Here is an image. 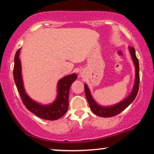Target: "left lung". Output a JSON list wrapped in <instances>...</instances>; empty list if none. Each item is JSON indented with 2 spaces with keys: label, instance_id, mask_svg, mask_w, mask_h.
<instances>
[{
  "label": "left lung",
  "instance_id": "1",
  "mask_svg": "<svg viewBox=\"0 0 154 154\" xmlns=\"http://www.w3.org/2000/svg\"><path fill=\"white\" fill-rule=\"evenodd\" d=\"M130 51V56L132 57V60L133 61L134 66L135 69V82H134L133 87L130 95L127 98L123 99L119 103L114 104L111 106H101L95 101L93 97L92 96L91 92L87 84H85V92L86 98H87L90 108L96 115L101 116V117H111L119 114L123 110H125L127 107L130 105V103L135 100L136 95L139 90V82H140V75H139V62L135 55V51L134 48L128 47Z\"/></svg>",
  "mask_w": 154,
  "mask_h": 154
}]
</instances>
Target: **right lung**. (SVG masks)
Here are the masks:
<instances>
[{"label": "right lung", "instance_id": "right-lung-1", "mask_svg": "<svg viewBox=\"0 0 154 154\" xmlns=\"http://www.w3.org/2000/svg\"><path fill=\"white\" fill-rule=\"evenodd\" d=\"M21 48L17 51L14 57V79L21 99L26 109L35 115L46 120H56L63 116L66 113L69 108V89L72 84L77 78L76 73L65 76L58 81L57 95L52 103L43 104L32 99L26 93L24 89L22 74V64L19 59Z\"/></svg>", "mask_w": 154, "mask_h": 154}]
</instances>
